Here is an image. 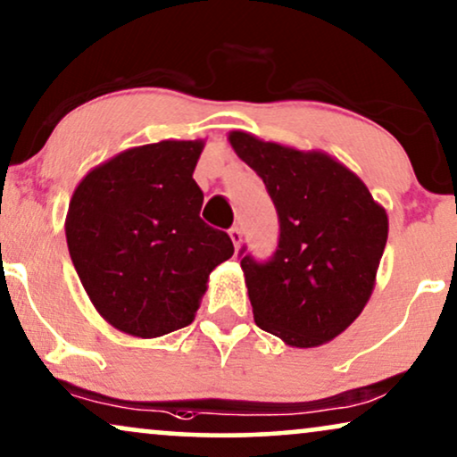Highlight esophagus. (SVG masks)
<instances>
[{
  "mask_svg": "<svg viewBox=\"0 0 457 457\" xmlns=\"http://www.w3.org/2000/svg\"><path fill=\"white\" fill-rule=\"evenodd\" d=\"M229 238H232V242H234V246H236V251H238V248H240V245H242V234H240V229H238V228H236V225H234V228H232V229H229Z\"/></svg>",
  "mask_w": 457,
  "mask_h": 457,
  "instance_id": "34e87169",
  "label": "esophagus"
}]
</instances>
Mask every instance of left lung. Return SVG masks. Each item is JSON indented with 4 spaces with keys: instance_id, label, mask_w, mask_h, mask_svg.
Masks as SVG:
<instances>
[{
    "instance_id": "obj_1",
    "label": "left lung",
    "mask_w": 457,
    "mask_h": 457,
    "mask_svg": "<svg viewBox=\"0 0 457 457\" xmlns=\"http://www.w3.org/2000/svg\"><path fill=\"white\" fill-rule=\"evenodd\" d=\"M228 138L263 179L280 221L270 262L240 259L253 319L293 348L331 342L371 297L388 240L386 209L325 152H302L245 130Z\"/></svg>"
}]
</instances>
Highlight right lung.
Here are the masks:
<instances>
[{
    "instance_id": "1",
    "label": "right lung",
    "mask_w": 457,
    "mask_h": 457,
    "mask_svg": "<svg viewBox=\"0 0 457 457\" xmlns=\"http://www.w3.org/2000/svg\"><path fill=\"white\" fill-rule=\"evenodd\" d=\"M204 141L124 149L78 183L67 246L92 305L118 331L152 339L192 325L211 271L234 255L200 219L194 169Z\"/></svg>"
}]
</instances>
